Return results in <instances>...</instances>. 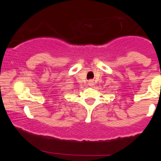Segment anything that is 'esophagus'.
Instances as JSON below:
<instances>
[{
    "mask_svg": "<svg viewBox=\"0 0 161 161\" xmlns=\"http://www.w3.org/2000/svg\"><path fill=\"white\" fill-rule=\"evenodd\" d=\"M89 85H92L93 84V82H92V81H89Z\"/></svg>",
    "mask_w": 161,
    "mask_h": 161,
    "instance_id": "obj_1",
    "label": "esophagus"
}]
</instances>
